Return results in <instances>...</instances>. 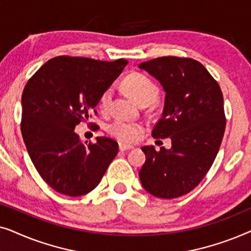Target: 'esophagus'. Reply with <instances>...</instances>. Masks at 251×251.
<instances>
[{"label":"esophagus","instance_id":"34e87169","mask_svg":"<svg viewBox=\"0 0 251 251\" xmlns=\"http://www.w3.org/2000/svg\"><path fill=\"white\" fill-rule=\"evenodd\" d=\"M131 149H133V146L132 145H126V144H119V150L120 151H128V150H131Z\"/></svg>","mask_w":251,"mask_h":251}]
</instances>
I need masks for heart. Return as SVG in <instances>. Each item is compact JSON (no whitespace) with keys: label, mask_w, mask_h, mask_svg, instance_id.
I'll list each match as a JSON object with an SVG mask.
<instances>
[{"label":"heart","mask_w":251,"mask_h":251,"mask_svg":"<svg viewBox=\"0 0 251 251\" xmlns=\"http://www.w3.org/2000/svg\"><path fill=\"white\" fill-rule=\"evenodd\" d=\"M123 88L130 96H132L139 104L149 105L159 97V87L152 78L143 73H132L123 80ZM113 90L105 89L99 96L98 106L101 112H107L111 104ZM145 125L139 122H129L126 120L116 119L108 126V132L120 142L133 143L138 140L145 132Z\"/></svg>","instance_id":"heart-1"}]
</instances>
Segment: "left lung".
I'll use <instances>...</instances> for the list:
<instances>
[{"mask_svg": "<svg viewBox=\"0 0 251 251\" xmlns=\"http://www.w3.org/2000/svg\"><path fill=\"white\" fill-rule=\"evenodd\" d=\"M139 67L166 91L162 118L152 136L171 139L170 150L143 147L146 161L140 181L154 197L179 198L201 183L221 147L226 126L223 92L207 68L192 58L159 57Z\"/></svg>", "mask_w": 251, "mask_h": 251, "instance_id": "left-lung-1", "label": "left lung"}]
</instances>
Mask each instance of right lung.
<instances>
[{
	"label": "right lung",
	"mask_w": 251,
	"mask_h": 251,
	"mask_svg": "<svg viewBox=\"0 0 251 251\" xmlns=\"http://www.w3.org/2000/svg\"><path fill=\"white\" fill-rule=\"evenodd\" d=\"M126 64L123 58L58 56L42 65L24 88V142L37 173L58 193L80 197L91 192L118 154L115 140L97 137L96 143L83 144L74 129L97 115L99 96Z\"/></svg>",
	"instance_id": "obj_1"
}]
</instances>
